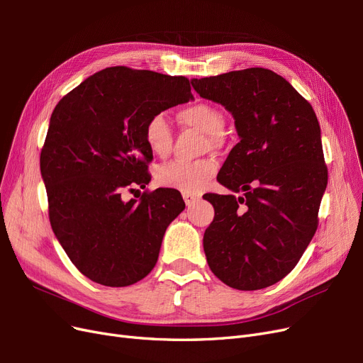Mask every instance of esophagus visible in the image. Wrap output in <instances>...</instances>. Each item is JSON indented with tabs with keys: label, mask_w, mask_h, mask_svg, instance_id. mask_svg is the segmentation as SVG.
<instances>
[{
	"label": "esophagus",
	"mask_w": 363,
	"mask_h": 363,
	"mask_svg": "<svg viewBox=\"0 0 363 363\" xmlns=\"http://www.w3.org/2000/svg\"><path fill=\"white\" fill-rule=\"evenodd\" d=\"M183 200L186 203V206H192L196 200H199V195H194V194H189V192H183Z\"/></svg>",
	"instance_id": "obj_1"
}]
</instances>
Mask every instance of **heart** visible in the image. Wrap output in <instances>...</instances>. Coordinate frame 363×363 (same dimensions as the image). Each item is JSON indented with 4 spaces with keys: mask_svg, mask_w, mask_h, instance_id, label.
<instances>
[{
    "mask_svg": "<svg viewBox=\"0 0 363 363\" xmlns=\"http://www.w3.org/2000/svg\"><path fill=\"white\" fill-rule=\"evenodd\" d=\"M179 119L184 125L196 128L204 135H208V144L216 147L224 128V115L212 104L195 103L183 107L179 112ZM144 138L147 147L152 155L167 156L172 145V128L169 121L163 113H155L145 124ZM218 172V162L215 159H201L194 162L175 160L164 163L156 171V182L163 188L177 189L182 192L199 194Z\"/></svg>",
    "mask_w": 363,
    "mask_h": 363,
    "instance_id": "obj_1",
    "label": "heart"
}]
</instances>
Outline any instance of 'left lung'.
Listing matches in <instances>:
<instances>
[{
	"label": "left lung",
	"mask_w": 363,
	"mask_h": 363,
	"mask_svg": "<svg viewBox=\"0 0 363 363\" xmlns=\"http://www.w3.org/2000/svg\"><path fill=\"white\" fill-rule=\"evenodd\" d=\"M191 83L232 113L240 139L218 182L244 196L207 195L215 208L203 238L207 263L230 288H268L294 269L316 232L327 188L320 123L292 84L265 68Z\"/></svg>",
	"instance_id": "1"
}]
</instances>
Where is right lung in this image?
I'll return each instance as SVG.
<instances>
[{
  "instance_id": "add662e5",
  "label": "right lung",
  "mask_w": 363,
  "mask_h": 363,
  "mask_svg": "<svg viewBox=\"0 0 363 363\" xmlns=\"http://www.w3.org/2000/svg\"><path fill=\"white\" fill-rule=\"evenodd\" d=\"M194 100L186 77L125 67L95 72L52 111L40 152L54 235L83 276L111 288L144 279L168 225L184 211L179 191L124 201L150 182L147 121Z\"/></svg>"
}]
</instances>
